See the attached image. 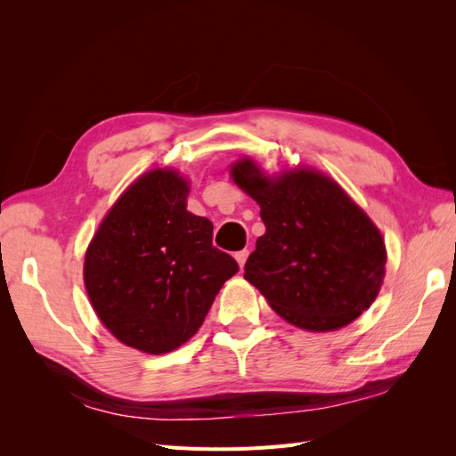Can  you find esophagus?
<instances>
[{"mask_svg": "<svg viewBox=\"0 0 456 456\" xmlns=\"http://www.w3.org/2000/svg\"><path fill=\"white\" fill-rule=\"evenodd\" d=\"M247 256H249V251H247V249H243V251H238V253H236V260H238L240 268H243V266H245Z\"/></svg>", "mask_w": 456, "mask_h": 456, "instance_id": "1", "label": "esophagus"}]
</instances>
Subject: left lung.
<instances>
[{
  "instance_id": "8db88e82",
  "label": "left lung",
  "mask_w": 456,
  "mask_h": 456,
  "mask_svg": "<svg viewBox=\"0 0 456 456\" xmlns=\"http://www.w3.org/2000/svg\"><path fill=\"white\" fill-rule=\"evenodd\" d=\"M232 178L260 205L266 226L243 278L272 310L300 329L337 330L375 302L386 245L360 205L320 171L266 176L253 159L232 165Z\"/></svg>"
}]
</instances>
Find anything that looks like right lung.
Here are the masks:
<instances>
[{"label": "right lung", "mask_w": 456, "mask_h": 456, "mask_svg": "<svg viewBox=\"0 0 456 456\" xmlns=\"http://www.w3.org/2000/svg\"><path fill=\"white\" fill-rule=\"evenodd\" d=\"M188 191L171 169L136 178L86 253L84 281L99 320L146 354L173 352L194 337L220 287L240 270L213 247L211 220L186 209Z\"/></svg>", "instance_id": "add662e5"}]
</instances>
